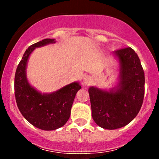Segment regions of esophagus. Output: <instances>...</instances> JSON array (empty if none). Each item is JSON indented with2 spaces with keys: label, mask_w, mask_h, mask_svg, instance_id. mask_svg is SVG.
<instances>
[{
  "label": "esophagus",
  "mask_w": 159,
  "mask_h": 159,
  "mask_svg": "<svg viewBox=\"0 0 159 159\" xmlns=\"http://www.w3.org/2000/svg\"><path fill=\"white\" fill-rule=\"evenodd\" d=\"M92 81H93L92 78H91V76H89V75H88V76H85L84 78L82 84L84 86H89L91 84V83H92Z\"/></svg>",
  "instance_id": "obj_1"
}]
</instances>
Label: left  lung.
<instances>
[{
  "label": "left lung",
  "instance_id": "1",
  "mask_svg": "<svg viewBox=\"0 0 159 159\" xmlns=\"http://www.w3.org/2000/svg\"><path fill=\"white\" fill-rule=\"evenodd\" d=\"M113 56L118 72L115 87L89 89L94 122L109 130L129 124L139 114L145 94V73L135 51L127 48L114 51Z\"/></svg>",
  "mask_w": 159,
  "mask_h": 159
}]
</instances>
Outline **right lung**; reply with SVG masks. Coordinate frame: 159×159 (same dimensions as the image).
I'll return each instance as SVG.
<instances>
[{
    "mask_svg": "<svg viewBox=\"0 0 159 159\" xmlns=\"http://www.w3.org/2000/svg\"><path fill=\"white\" fill-rule=\"evenodd\" d=\"M54 43L55 39L46 38L30 45L24 54L14 78V94L19 111L32 125L44 131L56 130L66 124L75 95L81 89L78 81H74L53 92L41 93L28 81L27 66L31 53L37 48Z\"/></svg>",
    "mask_w": 159,
    "mask_h": 159,
    "instance_id": "right-lung-1",
    "label": "right lung"
}]
</instances>
